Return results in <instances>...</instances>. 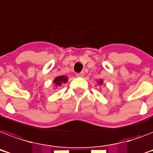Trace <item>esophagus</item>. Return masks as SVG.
Instances as JSON below:
<instances>
[{"mask_svg":"<svg viewBox=\"0 0 153 153\" xmlns=\"http://www.w3.org/2000/svg\"><path fill=\"white\" fill-rule=\"evenodd\" d=\"M77 77H79V78H82L84 77V72H80V73H78L76 74Z\"/></svg>","mask_w":153,"mask_h":153,"instance_id":"obj_1","label":"esophagus"}]
</instances>
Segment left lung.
Returning <instances> with one entry per match:
<instances>
[{
    "label": "left lung",
    "mask_w": 153,
    "mask_h": 153,
    "mask_svg": "<svg viewBox=\"0 0 153 153\" xmlns=\"http://www.w3.org/2000/svg\"><path fill=\"white\" fill-rule=\"evenodd\" d=\"M98 85H102V84H103V81H102V79H100V80H98Z\"/></svg>",
    "instance_id": "obj_1"
}]
</instances>
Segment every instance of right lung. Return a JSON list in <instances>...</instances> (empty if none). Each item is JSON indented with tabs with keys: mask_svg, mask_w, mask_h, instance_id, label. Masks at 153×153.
<instances>
[{
	"mask_svg": "<svg viewBox=\"0 0 153 153\" xmlns=\"http://www.w3.org/2000/svg\"><path fill=\"white\" fill-rule=\"evenodd\" d=\"M67 81H68V77H67L66 75H61V76L56 77L54 81H53V83L55 86V87L57 88L58 86H60L62 84L67 83Z\"/></svg>",
	"mask_w": 153,
	"mask_h": 153,
	"instance_id": "right-lung-1",
	"label": "right lung"
}]
</instances>
